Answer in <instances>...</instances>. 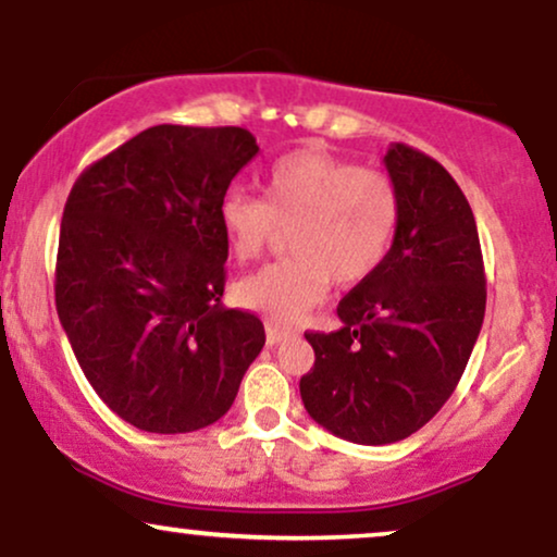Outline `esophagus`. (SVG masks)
Returning <instances> with one entry per match:
<instances>
[{"label": "esophagus", "mask_w": 557, "mask_h": 557, "mask_svg": "<svg viewBox=\"0 0 557 557\" xmlns=\"http://www.w3.org/2000/svg\"><path fill=\"white\" fill-rule=\"evenodd\" d=\"M293 335H296V332H293V330L277 327V324L267 322V343H270V345H280V343L290 341V337H293Z\"/></svg>", "instance_id": "esophagus-1"}]
</instances>
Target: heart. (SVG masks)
I'll use <instances>...</instances> for the list:
<instances>
[{
    "label": "heart",
    "mask_w": 557,
    "mask_h": 557,
    "mask_svg": "<svg viewBox=\"0 0 557 557\" xmlns=\"http://www.w3.org/2000/svg\"><path fill=\"white\" fill-rule=\"evenodd\" d=\"M400 222V196L385 172L314 146L274 159L264 175V198L230 190L220 225L238 261L259 259L293 227V257L261 267L235 285L246 309L296 322L327 296L330 280L359 285L380 270Z\"/></svg>",
    "instance_id": "heart-1"
}]
</instances>
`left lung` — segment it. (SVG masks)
I'll use <instances>...</instances> for the list:
<instances>
[{
  "label": "left lung",
  "mask_w": 557,
  "mask_h": 557,
  "mask_svg": "<svg viewBox=\"0 0 557 557\" xmlns=\"http://www.w3.org/2000/svg\"><path fill=\"white\" fill-rule=\"evenodd\" d=\"M400 196L389 253L341 300L335 332H306L309 417L337 437L389 445L419 432L461 380L487 285L474 212L450 172L406 144L385 154Z\"/></svg>",
  "instance_id": "left-lung-1"
}]
</instances>
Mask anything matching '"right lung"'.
<instances>
[{
	"label": "right lung",
	"mask_w": 557,
	"mask_h": 557,
	"mask_svg": "<svg viewBox=\"0 0 557 557\" xmlns=\"http://www.w3.org/2000/svg\"><path fill=\"white\" fill-rule=\"evenodd\" d=\"M257 151L243 127L154 125L70 190L57 314L96 395L138 430L214 424L264 348L261 319L222 306L220 203Z\"/></svg>",
	"instance_id": "add662e5"
}]
</instances>
